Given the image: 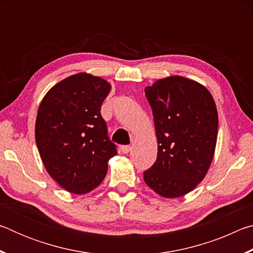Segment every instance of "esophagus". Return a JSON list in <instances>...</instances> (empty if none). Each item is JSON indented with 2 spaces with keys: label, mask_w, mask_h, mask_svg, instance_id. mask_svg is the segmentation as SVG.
<instances>
[{
  "label": "esophagus",
  "mask_w": 253,
  "mask_h": 253,
  "mask_svg": "<svg viewBox=\"0 0 253 253\" xmlns=\"http://www.w3.org/2000/svg\"><path fill=\"white\" fill-rule=\"evenodd\" d=\"M131 147L129 146V145H123V146L121 147V151L124 153V154H128L130 152Z\"/></svg>",
  "instance_id": "1"
}]
</instances>
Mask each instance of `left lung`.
I'll use <instances>...</instances> for the list:
<instances>
[{
    "instance_id": "8db88e82",
    "label": "left lung",
    "mask_w": 253,
    "mask_h": 253,
    "mask_svg": "<svg viewBox=\"0 0 253 253\" xmlns=\"http://www.w3.org/2000/svg\"><path fill=\"white\" fill-rule=\"evenodd\" d=\"M145 95L158 152L144 181L163 198H179L202 182L212 163L219 126L215 102L204 85L181 76L157 80Z\"/></svg>"
}]
</instances>
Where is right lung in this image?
I'll return each instance as SVG.
<instances>
[{
    "label": "right lung",
    "mask_w": 253,
    "mask_h": 253,
    "mask_svg": "<svg viewBox=\"0 0 253 253\" xmlns=\"http://www.w3.org/2000/svg\"><path fill=\"white\" fill-rule=\"evenodd\" d=\"M110 84L85 72L53 85L38 109L36 142L45 169L60 186L85 194L104 181L117 154L101 117Z\"/></svg>",
    "instance_id": "right-lung-1"
}]
</instances>
